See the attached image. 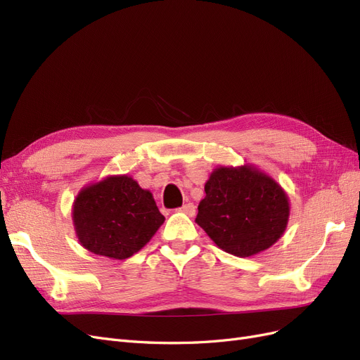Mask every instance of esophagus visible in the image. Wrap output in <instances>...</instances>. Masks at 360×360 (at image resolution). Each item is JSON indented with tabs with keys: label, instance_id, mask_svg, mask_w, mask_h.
I'll list each match as a JSON object with an SVG mask.
<instances>
[{
	"label": "esophagus",
	"instance_id": "obj_1",
	"mask_svg": "<svg viewBox=\"0 0 360 360\" xmlns=\"http://www.w3.org/2000/svg\"><path fill=\"white\" fill-rule=\"evenodd\" d=\"M179 212H181V213H186L188 216H193L195 214V205L192 204V202H188V204H183L180 209H179Z\"/></svg>",
	"mask_w": 360,
	"mask_h": 360
}]
</instances>
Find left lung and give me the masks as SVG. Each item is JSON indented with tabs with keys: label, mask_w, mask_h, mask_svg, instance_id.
<instances>
[{
	"label": "left lung",
	"mask_w": 360,
	"mask_h": 360,
	"mask_svg": "<svg viewBox=\"0 0 360 360\" xmlns=\"http://www.w3.org/2000/svg\"><path fill=\"white\" fill-rule=\"evenodd\" d=\"M197 222L214 245L252 257L275 245L290 217V200L269 174L254 165L217 167L205 181Z\"/></svg>",
	"instance_id": "1"
}]
</instances>
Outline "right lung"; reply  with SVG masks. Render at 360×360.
<instances>
[{"instance_id": "right-lung-1", "label": "right lung", "mask_w": 360, "mask_h": 360, "mask_svg": "<svg viewBox=\"0 0 360 360\" xmlns=\"http://www.w3.org/2000/svg\"><path fill=\"white\" fill-rule=\"evenodd\" d=\"M72 219L85 249L96 255L126 259L151 240L165 217L153 193L122 174L84 186L73 201Z\"/></svg>"}]
</instances>
